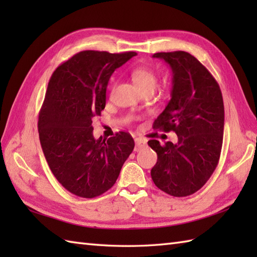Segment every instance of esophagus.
<instances>
[{"mask_svg":"<svg viewBox=\"0 0 257 257\" xmlns=\"http://www.w3.org/2000/svg\"><path fill=\"white\" fill-rule=\"evenodd\" d=\"M135 143H136V148H135V151H139L143 148H145L146 147V140L141 139V138H136L135 139Z\"/></svg>","mask_w":257,"mask_h":257,"instance_id":"1","label":"esophagus"}]
</instances>
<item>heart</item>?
I'll return each instance as SVG.
<instances>
[{"label": "heart", "instance_id": "1", "mask_svg": "<svg viewBox=\"0 0 257 257\" xmlns=\"http://www.w3.org/2000/svg\"><path fill=\"white\" fill-rule=\"evenodd\" d=\"M130 76L140 92L155 90L158 83V76L154 69L148 66H137L132 70Z\"/></svg>", "mask_w": 257, "mask_h": 257}]
</instances>
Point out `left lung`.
Returning <instances> with one entry per match:
<instances>
[{
  "label": "left lung",
  "instance_id": "1",
  "mask_svg": "<svg viewBox=\"0 0 257 257\" xmlns=\"http://www.w3.org/2000/svg\"><path fill=\"white\" fill-rule=\"evenodd\" d=\"M172 70L171 99L154 122V129L174 132L178 143L148 145L158 155L151 178L163 192L187 196L200 190L219 163L224 105L219 84L191 54L182 51L156 53Z\"/></svg>",
  "mask_w": 257,
  "mask_h": 257
}]
</instances>
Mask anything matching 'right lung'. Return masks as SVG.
I'll list each match as a JSON object with an SVG mask.
<instances>
[{
    "mask_svg": "<svg viewBox=\"0 0 257 257\" xmlns=\"http://www.w3.org/2000/svg\"><path fill=\"white\" fill-rule=\"evenodd\" d=\"M135 52L84 51L53 73L38 116V135L48 167L63 187L80 198H96L110 189L135 148L128 133L95 139L92 118L106 106L114 69Z\"/></svg>",
    "mask_w": 257,
    "mask_h": 257,
    "instance_id": "1",
    "label": "right lung"
}]
</instances>
